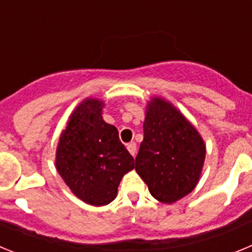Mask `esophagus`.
I'll list each match as a JSON object with an SVG mask.
<instances>
[{
    "label": "esophagus",
    "instance_id": "esophagus-1",
    "mask_svg": "<svg viewBox=\"0 0 252 252\" xmlns=\"http://www.w3.org/2000/svg\"><path fill=\"white\" fill-rule=\"evenodd\" d=\"M127 150L132 157H135V155H136V144H135V142H130V144H127Z\"/></svg>",
    "mask_w": 252,
    "mask_h": 252
}]
</instances>
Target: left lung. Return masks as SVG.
<instances>
[{"label": "left lung", "mask_w": 252, "mask_h": 252, "mask_svg": "<svg viewBox=\"0 0 252 252\" xmlns=\"http://www.w3.org/2000/svg\"><path fill=\"white\" fill-rule=\"evenodd\" d=\"M137 174L161 203H175L199 182L206 144L197 128L171 102L153 97L146 104Z\"/></svg>", "instance_id": "1"}]
</instances>
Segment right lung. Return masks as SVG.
<instances>
[{
    "label": "right lung",
    "mask_w": 252,
    "mask_h": 252,
    "mask_svg": "<svg viewBox=\"0 0 252 252\" xmlns=\"http://www.w3.org/2000/svg\"><path fill=\"white\" fill-rule=\"evenodd\" d=\"M104 102L88 97L69 116L55 153V166L73 194L94 207L111 203L124 175L135 168L119 131L102 117Z\"/></svg>",
    "instance_id": "right-lung-1"
}]
</instances>
